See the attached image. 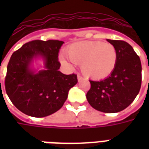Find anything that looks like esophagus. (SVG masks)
<instances>
[{
  "instance_id": "obj_1",
  "label": "esophagus",
  "mask_w": 149,
  "mask_h": 149,
  "mask_svg": "<svg viewBox=\"0 0 149 149\" xmlns=\"http://www.w3.org/2000/svg\"><path fill=\"white\" fill-rule=\"evenodd\" d=\"M77 80H78V81H83V80H84V78H83V77H82L81 74H79V73H78V74H77Z\"/></svg>"
}]
</instances>
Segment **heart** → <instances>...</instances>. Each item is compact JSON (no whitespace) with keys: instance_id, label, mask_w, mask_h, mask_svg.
Here are the masks:
<instances>
[{"instance_id":"1","label":"heart","mask_w":149,"mask_h":149,"mask_svg":"<svg viewBox=\"0 0 149 149\" xmlns=\"http://www.w3.org/2000/svg\"><path fill=\"white\" fill-rule=\"evenodd\" d=\"M68 58L75 64L81 65V72L87 77L104 79L112 74L117 62L115 47L110 43L98 40H85L72 44L66 49ZM61 62L68 65L62 56Z\"/></svg>"}]
</instances>
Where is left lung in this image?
I'll use <instances>...</instances> for the list:
<instances>
[{"instance_id":"left-lung-1","label":"left lung","mask_w":149,"mask_h":149,"mask_svg":"<svg viewBox=\"0 0 149 149\" xmlns=\"http://www.w3.org/2000/svg\"><path fill=\"white\" fill-rule=\"evenodd\" d=\"M107 40L116 50V68L103 81H89L91 87L86 98L96 110L114 113L129 106L139 93L142 79L141 63L139 56L129 44L120 40Z\"/></svg>"}]
</instances>
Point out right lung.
Listing matches in <instances>:
<instances>
[{
  "mask_svg": "<svg viewBox=\"0 0 149 149\" xmlns=\"http://www.w3.org/2000/svg\"><path fill=\"white\" fill-rule=\"evenodd\" d=\"M61 40H34L14 52L8 61L5 80L6 93L14 106L24 114L44 117L58 111L77 83V75L59 71ZM41 55L46 70L34 74L29 69L33 57Z\"/></svg>",
  "mask_w": 149,
  "mask_h": 149,
  "instance_id": "1",
  "label": "right lung"
}]
</instances>
